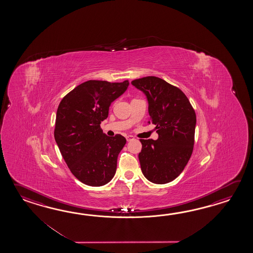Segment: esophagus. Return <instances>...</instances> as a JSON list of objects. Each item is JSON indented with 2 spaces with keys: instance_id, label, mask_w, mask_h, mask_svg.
Wrapping results in <instances>:
<instances>
[{
  "instance_id": "esophagus-1",
  "label": "esophagus",
  "mask_w": 253,
  "mask_h": 253,
  "mask_svg": "<svg viewBox=\"0 0 253 253\" xmlns=\"http://www.w3.org/2000/svg\"><path fill=\"white\" fill-rule=\"evenodd\" d=\"M126 141H131V140L134 139V136L133 135H126Z\"/></svg>"
}]
</instances>
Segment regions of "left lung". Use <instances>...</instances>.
Segmentation results:
<instances>
[{"mask_svg":"<svg viewBox=\"0 0 253 253\" xmlns=\"http://www.w3.org/2000/svg\"><path fill=\"white\" fill-rule=\"evenodd\" d=\"M148 100L149 124L156 126L158 139H141L138 155L145 177L157 184L170 183L183 172L192 156L196 115L177 86L148 76L131 82Z\"/></svg>","mask_w":253,"mask_h":253,"instance_id":"8db88e82","label":"left lung"}]
</instances>
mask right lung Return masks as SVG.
Wrapping results in <instances>:
<instances>
[{"label":"right lung","mask_w":253,"mask_h":253,"mask_svg":"<svg viewBox=\"0 0 253 253\" xmlns=\"http://www.w3.org/2000/svg\"><path fill=\"white\" fill-rule=\"evenodd\" d=\"M128 81H88L60 101L54 137L70 172L81 183L102 186L114 177L118 156L126 143L121 134L108 136L100 124L110 104L124 93Z\"/></svg>","instance_id":"obj_1"}]
</instances>
